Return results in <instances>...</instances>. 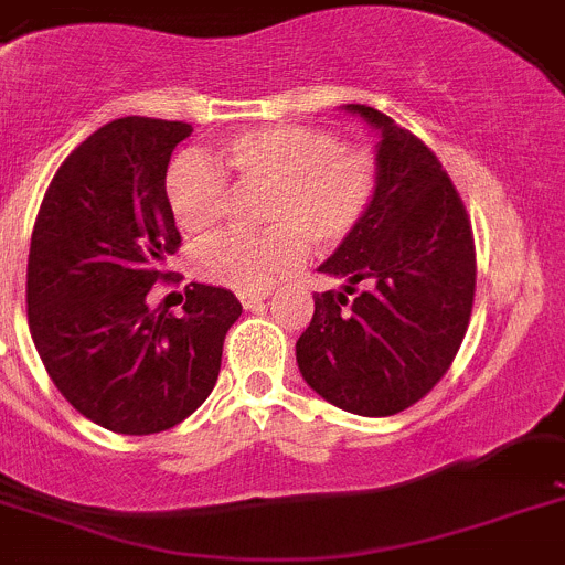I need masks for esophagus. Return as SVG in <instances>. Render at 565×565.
I'll return each mask as SVG.
<instances>
[{"label": "esophagus", "instance_id": "obj_1", "mask_svg": "<svg viewBox=\"0 0 565 565\" xmlns=\"http://www.w3.org/2000/svg\"><path fill=\"white\" fill-rule=\"evenodd\" d=\"M241 305H244L246 310H255L257 305H263L268 299V291H260V294H238Z\"/></svg>", "mask_w": 565, "mask_h": 565}]
</instances>
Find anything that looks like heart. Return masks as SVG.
Returning <instances> with one entry per match:
<instances>
[{"mask_svg":"<svg viewBox=\"0 0 565 565\" xmlns=\"http://www.w3.org/2000/svg\"><path fill=\"white\" fill-rule=\"evenodd\" d=\"M216 160L241 185L268 188L260 235H222L202 246L196 271L216 286L260 294L305 260L308 241L330 249L347 241L377 191V163L360 147H341L335 132L271 125L241 130L216 143ZM222 168V169H223ZM221 169V170H222ZM202 154H177L166 171V205L177 227L207 235L227 213L230 185Z\"/></svg>","mask_w":565,"mask_h":565,"instance_id":"heart-1","label":"heart"}]
</instances>
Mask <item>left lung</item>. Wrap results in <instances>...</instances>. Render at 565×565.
Instances as JSON below:
<instances>
[{"label":"left lung","instance_id":"8db88e82","mask_svg":"<svg viewBox=\"0 0 565 565\" xmlns=\"http://www.w3.org/2000/svg\"><path fill=\"white\" fill-rule=\"evenodd\" d=\"M343 110L377 132V191L358 230L319 266L343 286L313 297L297 363L330 405L394 416L433 391L463 343L475 238L452 180L413 132L374 107Z\"/></svg>","mask_w":565,"mask_h":565}]
</instances>
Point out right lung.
Returning <instances> with one entry per match:
<instances>
[{"label": "right lung", "mask_w": 565, "mask_h": 565, "mask_svg": "<svg viewBox=\"0 0 565 565\" xmlns=\"http://www.w3.org/2000/svg\"><path fill=\"white\" fill-rule=\"evenodd\" d=\"M182 121L127 116L99 127L57 169L26 260V319L63 396L99 427L152 435L211 396L224 335L241 316L233 291L191 282L182 316L147 294L180 246L169 205Z\"/></svg>", "instance_id": "obj_1"}]
</instances>
